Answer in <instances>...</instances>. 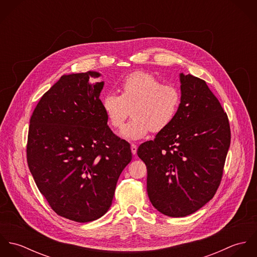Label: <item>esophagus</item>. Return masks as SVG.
<instances>
[{"instance_id": "1", "label": "esophagus", "mask_w": 257, "mask_h": 257, "mask_svg": "<svg viewBox=\"0 0 257 257\" xmlns=\"http://www.w3.org/2000/svg\"><path fill=\"white\" fill-rule=\"evenodd\" d=\"M131 149H132V153H133L134 155H136V154H137V150H138V147L133 144V145L131 146Z\"/></svg>"}]
</instances>
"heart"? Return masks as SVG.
Instances as JSON below:
<instances>
[{"label": "heart", "instance_id": "1", "mask_svg": "<svg viewBox=\"0 0 257 257\" xmlns=\"http://www.w3.org/2000/svg\"><path fill=\"white\" fill-rule=\"evenodd\" d=\"M119 89L120 95L108 93L104 96L102 108L114 128L123 125L131 110L133 118L121 131V136L127 140H141L149 131L158 133L165 130L178 113L181 103L179 89L172 84H162L152 74H130Z\"/></svg>", "mask_w": 257, "mask_h": 257}]
</instances>
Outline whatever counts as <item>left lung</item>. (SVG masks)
Returning a JSON list of instances; mask_svg holds the SVG:
<instances>
[{"instance_id":"left-lung-1","label":"left lung","mask_w":257,"mask_h":257,"mask_svg":"<svg viewBox=\"0 0 257 257\" xmlns=\"http://www.w3.org/2000/svg\"><path fill=\"white\" fill-rule=\"evenodd\" d=\"M180 83L176 117L138 149L151 204L173 218L195 213L215 196L230 145L227 115L206 82L181 73Z\"/></svg>"}]
</instances>
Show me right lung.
Instances as JSON below:
<instances>
[{"instance_id":"1","label":"right lung","mask_w":257,"mask_h":257,"mask_svg":"<svg viewBox=\"0 0 257 257\" xmlns=\"http://www.w3.org/2000/svg\"><path fill=\"white\" fill-rule=\"evenodd\" d=\"M94 71L63 75L41 97L30 121L27 157L39 192L59 216L88 222L110 209L132 161L128 143L108 125Z\"/></svg>"}]
</instances>
